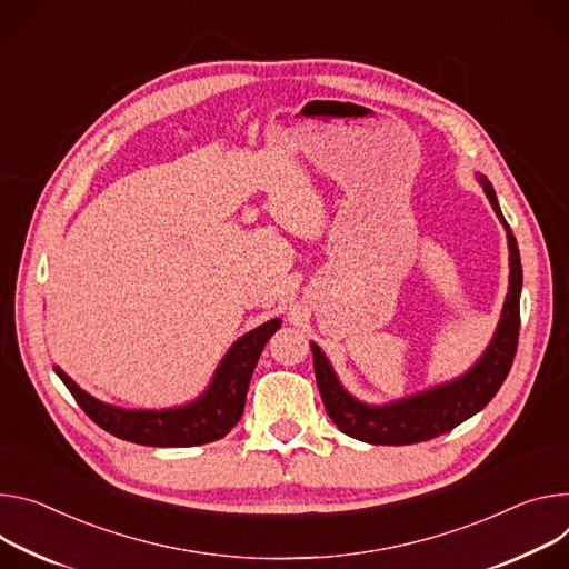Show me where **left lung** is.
Returning <instances> with one entry per match:
<instances>
[{"instance_id":"obj_1","label":"left lung","mask_w":569,"mask_h":569,"mask_svg":"<svg viewBox=\"0 0 569 569\" xmlns=\"http://www.w3.org/2000/svg\"><path fill=\"white\" fill-rule=\"evenodd\" d=\"M479 183L483 186L499 222L506 229L508 251H510L508 295L503 301L501 320L497 325V331L490 345L486 347V351L481 353L477 363L458 379L440 383L418 395L383 403V406H372V403L358 401L342 388L325 351L316 342H311L316 379H318L325 408L342 433L370 445L425 442L456 429L460 422L477 416V412L497 395V390L506 381L515 351H518V336H520L522 263H520L518 240H515L508 222L501 216L492 183L486 177H479Z\"/></svg>"}]
</instances>
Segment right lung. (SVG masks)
<instances>
[{"label": "right lung", "instance_id": "obj_1", "mask_svg": "<svg viewBox=\"0 0 569 569\" xmlns=\"http://www.w3.org/2000/svg\"><path fill=\"white\" fill-rule=\"evenodd\" d=\"M279 327L281 320L274 318L238 338L222 358L213 381L203 390V395L177 408H118L90 397L59 366L54 370L86 416L111 436L144 447H194L224 438L238 425L258 356H261L266 342Z\"/></svg>", "mask_w": 569, "mask_h": 569}]
</instances>
